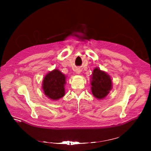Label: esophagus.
Returning <instances> with one entry per match:
<instances>
[{
    "instance_id": "esophagus-1",
    "label": "esophagus",
    "mask_w": 151,
    "mask_h": 151,
    "mask_svg": "<svg viewBox=\"0 0 151 151\" xmlns=\"http://www.w3.org/2000/svg\"><path fill=\"white\" fill-rule=\"evenodd\" d=\"M81 72V70L80 69V68H76V74H80Z\"/></svg>"
}]
</instances>
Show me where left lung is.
Listing matches in <instances>:
<instances>
[{
    "mask_svg": "<svg viewBox=\"0 0 151 151\" xmlns=\"http://www.w3.org/2000/svg\"><path fill=\"white\" fill-rule=\"evenodd\" d=\"M91 91L99 100L105 98L112 88L111 76L99 67H95L91 76Z\"/></svg>",
    "mask_w": 151,
    "mask_h": 151,
    "instance_id": "obj_1",
    "label": "left lung"
}]
</instances>
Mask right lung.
<instances>
[{
    "mask_svg": "<svg viewBox=\"0 0 151 151\" xmlns=\"http://www.w3.org/2000/svg\"><path fill=\"white\" fill-rule=\"evenodd\" d=\"M66 78L65 75L57 68L47 73L43 78L42 85L46 96L57 101L65 96Z\"/></svg>",
    "mask_w": 151,
    "mask_h": 151,
    "instance_id": "1",
    "label": "right lung"
}]
</instances>
